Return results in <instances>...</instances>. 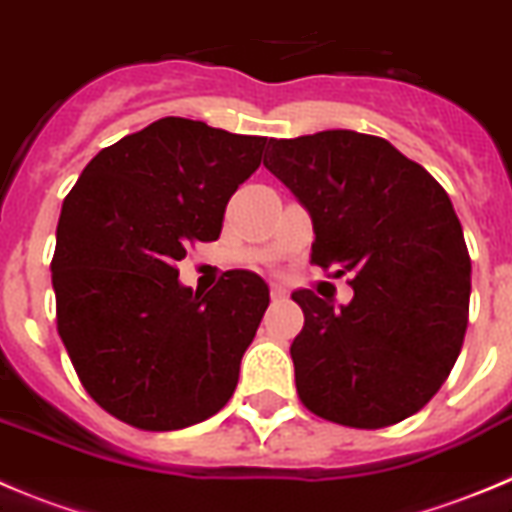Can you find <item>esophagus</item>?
I'll return each instance as SVG.
<instances>
[{
    "mask_svg": "<svg viewBox=\"0 0 512 512\" xmlns=\"http://www.w3.org/2000/svg\"><path fill=\"white\" fill-rule=\"evenodd\" d=\"M270 298H273V301H285V298H288V290L278 283H270Z\"/></svg>",
    "mask_w": 512,
    "mask_h": 512,
    "instance_id": "esophagus-1",
    "label": "esophagus"
}]
</instances>
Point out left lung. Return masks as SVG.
<instances>
[{
    "label": "left lung",
    "instance_id": "left-lung-1",
    "mask_svg": "<svg viewBox=\"0 0 512 512\" xmlns=\"http://www.w3.org/2000/svg\"><path fill=\"white\" fill-rule=\"evenodd\" d=\"M267 147L265 168L311 214V262L352 273L354 288L342 308L293 293L298 398L331 423L393 426L439 393L464 342L472 262L454 206L382 137L326 130Z\"/></svg>",
    "mask_w": 512,
    "mask_h": 512
}]
</instances>
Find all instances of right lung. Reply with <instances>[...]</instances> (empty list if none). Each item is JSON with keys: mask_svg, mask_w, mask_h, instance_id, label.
<instances>
[{"mask_svg": "<svg viewBox=\"0 0 512 512\" xmlns=\"http://www.w3.org/2000/svg\"><path fill=\"white\" fill-rule=\"evenodd\" d=\"M265 145L165 117L104 147L63 201L50 262L58 334L86 393L119 421L176 431L232 398L270 288L227 270L199 296L176 262L219 237Z\"/></svg>", "mask_w": 512, "mask_h": 512, "instance_id": "add662e5", "label": "right lung"}]
</instances>
